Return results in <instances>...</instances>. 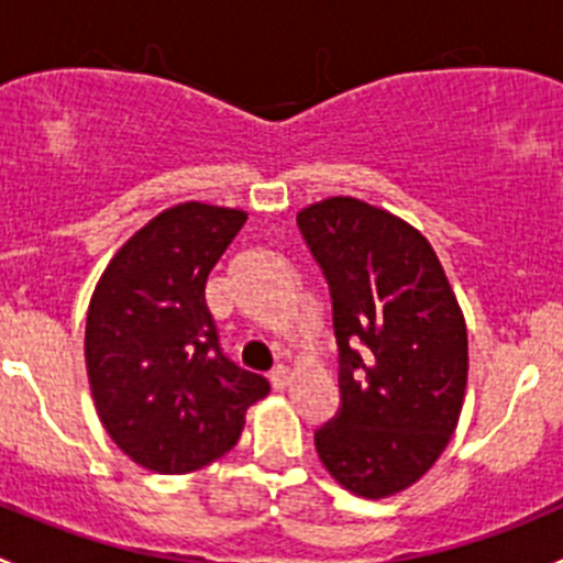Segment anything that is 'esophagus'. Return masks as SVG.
I'll use <instances>...</instances> for the list:
<instances>
[{"mask_svg": "<svg viewBox=\"0 0 563 563\" xmlns=\"http://www.w3.org/2000/svg\"><path fill=\"white\" fill-rule=\"evenodd\" d=\"M269 382L275 389H286L288 382H291V371H288L286 365H277L275 371L269 373Z\"/></svg>", "mask_w": 563, "mask_h": 563, "instance_id": "esophagus-1", "label": "esophagus"}]
</instances>
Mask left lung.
<instances>
[{
    "label": "left lung",
    "instance_id": "8db88e82",
    "mask_svg": "<svg viewBox=\"0 0 563 563\" xmlns=\"http://www.w3.org/2000/svg\"><path fill=\"white\" fill-rule=\"evenodd\" d=\"M332 297L340 408L316 430L338 485L389 498L422 479L457 428L468 332L433 245L397 214L332 196L297 214Z\"/></svg>",
    "mask_w": 563,
    "mask_h": 563
}]
</instances>
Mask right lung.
I'll return each mask as SVG.
<instances>
[{"instance_id":"right-lung-1","label":"right lung","mask_w":563,"mask_h":563,"mask_svg":"<svg viewBox=\"0 0 563 563\" xmlns=\"http://www.w3.org/2000/svg\"><path fill=\"white\" fill-rule=\"evenodd\" d=\"M247 212L185 201L113 253L87 313V376L113 444L155 474L223 457L269 382L220 354L203 286Z\"/></svg>"}]
</instances>
